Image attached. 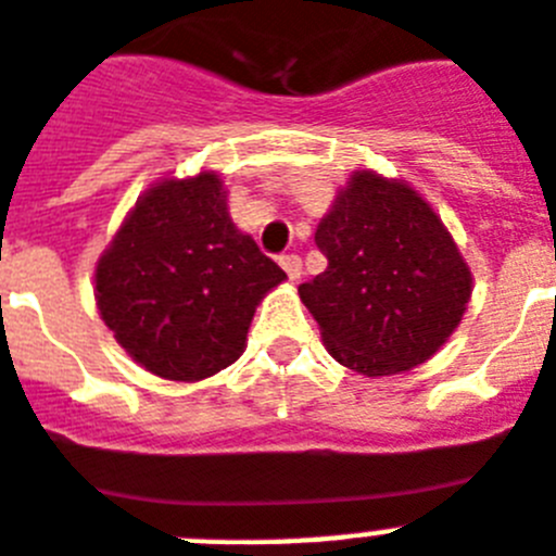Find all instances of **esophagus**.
Segmentation results:
<instances>
[{"label": "esophagus", "instance_id": "34e87169", "mask_svg": "<svg viewBox=\"0 0 556 556\" xmlns=\"http://www.w3.org/2000/svg\"><path fill=\"white\" fill-rule=\"evenodd\" d=\"M281 267H283V273L289 275V281H298L303 273V261L298 258V255H283Z\"/></svg>", "mask_w": 556, "mask_h": 556}]
</instances>
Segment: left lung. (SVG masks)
Segmentation results:
<instances>
[{
  "instance_id": "1",
  "label": "left lung",
  "mask_w": 556,
  "mask_h": 556,
  "mask_svg": "<svg viewBox=\"0 0 556 556\" xmlns=\"http://www.w3.org/2000/svg\"><path fill=\"white\" fill-rule=\"evenodd\" d=\"M329 267L298 287L331 357L363 377L427 363L458 329L472 273L433 205L405 179L351 170L315 230Z\"/></svg>"
}]
</instances>
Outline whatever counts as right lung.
Listing matches in <instances>:
<instances>
[{
    "instance_id": "1",
    "label": "right lung",
    "mask_w": 556,
    "mask_h": 556,
    "mask_svg": "<svg viewBox=\"0 0 556 556\" xmlns=\"http://www.w3.org/2000/svg\"><path fill=\"white\" fill-rule=\"evenodd\" d=\"M287 281L232 225L216 170L163 177L137 197L94 264L106 329L140 368L199 382L244 354L258 303Z\"/></svg>"
}]
</instances>
